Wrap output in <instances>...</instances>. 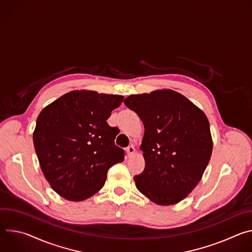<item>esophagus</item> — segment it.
Wrapping results in <instances>:
<instances>
[{
	"mask_svg": "<svg viewBox=\"0 0 252 252\" xmlns=\"http://www.w3.org/2000/svg\"><path fill=\"white\" fill-rule=\"evenodd\" d=\"M126 154H127V156H128V157L132 156V155L135 153V149H134L133 145L128 146V147L126 149Z\"/></svg>",
	"mask_w": 252,
	"mask_h": 252,
	"instance_id": "obj_1",
	"label": "esophagus"
}]
</instances>
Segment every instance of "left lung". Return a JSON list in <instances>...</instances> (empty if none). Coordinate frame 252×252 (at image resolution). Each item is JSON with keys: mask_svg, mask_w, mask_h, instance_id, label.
I'll return each mask as SVG.
<instances>
[{"mask_svg": "<svg viewBox=\"0 0 252 252\" xmlns=\"http://www.w3.org/2000/svg\"><path fill=\"white\" fill-rule=\"evenodd\" d=\"M124 103L145 126L140 150L146 165L133 177L136 189L159 205L182 201L199 183L211 157L205 114L172 90L131 94Z\"/></svg>", "mask_w": 252, "mask_h": 252, "instance_id": "1", "label": "left lung"}]
</instances>
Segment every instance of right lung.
<instances>
[{
	"label": "right lung",
	"mask_w": 252,
	"mask_h": 252,
	"mask_svg": "<svg viewBox=\"0 0 252 252\" xmlns=\"http://www.w3.org/2000/svg\"><path fill=\"white\" fill-rule=\"evenodd\" d=\"M123 95L69 92L40 113L32 134L42 171L61 196L85 200L104 185L107 170L124 160L115 145L119 129L106 123Z\"/></svg>",
	"instance_id": "add662e5"
}]
</instances>
